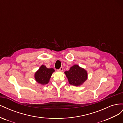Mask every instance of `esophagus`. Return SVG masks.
I'll use <instances>...</instances> for the list:
<instances>
[{
    "label": "esophagus",
    "instance_id": "1",
    "mask_svg": "<svg viewBox=\"0 0 123 123\" xmlns=\"http://www.w3.org/2000/svg\"><path fill=\"white\" fill-rule=\"evenodd\" d=\"M63 70H64V68H63V67H61L60 68V69H59V70H58V71H63Z\"/></svg>",
    "mask_w": 123,
    "mask_h": 123
}]
</instances>
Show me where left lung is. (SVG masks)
<instances>
[{
    "label": "left lung",
    "instance_id": "8db88e82",
    "mask_svg": "<svg viewBox=\"0 0 123 123\" xmlns=\"http://www.w3.org/2000/svg\"><path fill=\"white\" fill-rule=\"evenodd\" d=\"M65 73L69 84L75 86L81 85L87 80V71L77 65L71 67L70 70L65 71Z\"/></svg>",
    "mask_w": 123,
    "mask_h": 123
}]
</instances>
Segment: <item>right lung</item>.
Segmentation results:
<instances>
[{
	"label": "right lung",
	"instance_id": "right-lung-1",
	"mask_svg": "<svg viewBox=\"0 0 123 123\" xmlns=\"http://www.w3.org/2000/svg\"><path fill=\"white\" fill-rule=\"evenodd\" d=\"M54 71L55 70L53 68H47L45 66L42 65L35 73V79L39 84H47L49 83L52 74Z\"/></svg>",
	"mask_w": 123,
	"mask_h": 123
}]
</instances>
